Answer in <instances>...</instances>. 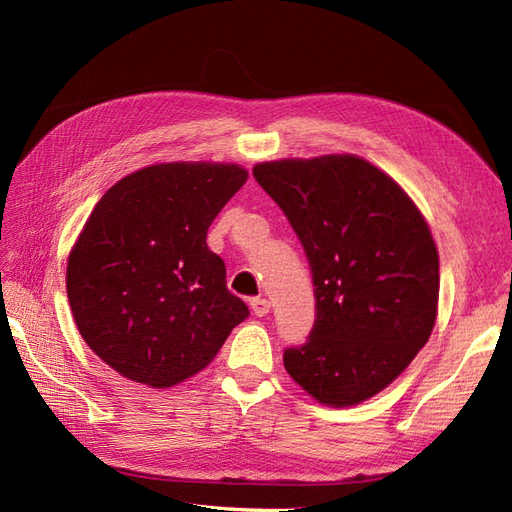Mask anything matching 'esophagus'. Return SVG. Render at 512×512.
Returning a JSON list of instances; mask_svg holds the SVG:
<instances>
[{
	"label": "esophagus",
	"mask_w": 512,
	"mask_h": 512,
	"mask_svg": "<svg viewBox=\"0 0 512 512\" xmlns=\"http://www.w3.org/2000/svg\"><path fill=\"white\" fill-rule=\"evenodd\" d=\"M251 309H253V313H255L257 317H264V315L270 313V302H268L266 298L257 296V298L251 300Z\"/></svg>",
	"instance_id": "obj_1"
}]
</instances>
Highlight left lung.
I'll return each instance as SVG.
<instances>
[{"instance_id":"obj_1","label":"left lung","mask_w":512,"mask_h":512,"mask_svg":"<svg viewBox=\"0 0 512 512\" xmlns=\"http://www.w3.org/2000/svg\"><path fill=\"white\" fill-rule=\"evenodd\" d=\"M309 259L315 321L287 347V373L334 407L384 390L425 347L437 315L440 261L401 186L356 156L276 160L253 169Z\"/></svg>"}]
</instances>
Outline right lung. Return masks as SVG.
<instances>
[{"label": "right lung", "instance_id": "add662e5", "mask_svg": "<svg viewBox=\"0 0 512 512\" xmlns=\"http://www.w3.org/2000/svg\"><path fill=\"white\" fill-rule=\"evenodd\" d=\"M246 178L238 165H152L96 203L70 251L66 291L83 341L111 369L173 386L210 364L248 317L206 244Z\"/></svg>", "mask_w": 512, "mask_h": 512}]
</instances>
